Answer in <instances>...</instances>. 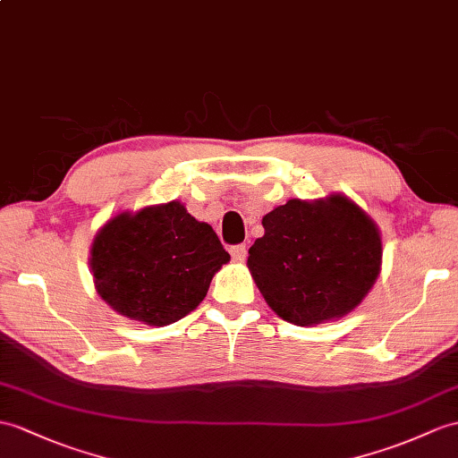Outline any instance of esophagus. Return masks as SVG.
Instances as JSON below:
<instances>
[{"mask_svg": "<svg viewBox=\"0 0 458 458\" xmlns=\"http://www.w3.org/2000/svg\"><path fill=\"white\" fill-rule=\"evenodd\" d=\"M229 252L235 260H244L247 259V244H235V247L229 249Z\"/></svg>", "mask_w": 458, "mask_h": 458, "instance_id": "34e87169", "label": "esophagus"}]
</instances>
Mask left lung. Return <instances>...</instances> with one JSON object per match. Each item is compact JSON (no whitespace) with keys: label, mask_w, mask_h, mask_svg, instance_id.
Wrapping results in <instances>:
<instances>
[{"label":"left lung","mask_w":458,"mask_h":458,"mask_svg":"<svg viewBox=\"0 0 458 458\" xmlns=\"http://www.w3.org/2000/svg\"><path fill=\"white\" fill-rule=\"evenodd\" d=\"M249 249V270L284 320L318 325L350 313L381 270L375 223L340 194L318 202L289 199L262 219Z\"/></svg>","instance_id":"1"}]
</instances>
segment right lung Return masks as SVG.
<instances>
[{"mask_svg": "<svg viewBox=\"0 0 458 458\" xmlns=\"http://www.w3.org/2000/svg\"><path fill=\"white\" fill-rule=\"evenodd\" d=\"M227 262L216 231L178 202L113 217L91 249L98 295L116 313L151 327H166L194 310Z\"/></svg>", "mask_w": 458, "mask_h": 458, "instance_id": "obj_1", "label": "right lung"}]
</instances>
